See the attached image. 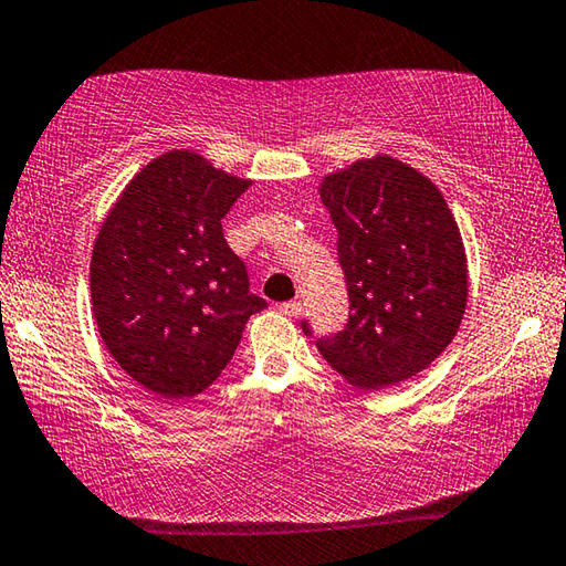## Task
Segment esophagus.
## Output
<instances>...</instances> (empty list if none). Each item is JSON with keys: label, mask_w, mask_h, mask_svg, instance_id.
I'll list each match as a JSON object with an SVG mask.
<instances>
[{"label": "esophagus", "mask_w": 566, "mask_h": 566, "mask_svg": "<svg viewBox=\"0 0 566 566\" xmlns=\"http://www.w3.org/2000/svg\"><path fill=\"white\" fill-rule=\"evenodd\" d=\"M280 312L286 314V317H296V314H302V302H284L280 304Z\"/></svg>", "instance_id": "1"}]
</instances>
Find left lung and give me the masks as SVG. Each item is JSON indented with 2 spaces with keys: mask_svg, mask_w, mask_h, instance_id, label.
I'll return each mask as SVG.
<instances>
[{
  "mask_svg": "<svg viewBox=\"0 0 566 566\" xmlns=\"http://www.w3.org/2000/svg\"><path fill=\"white\" fill-rule=\"evenodd\" d=\"M337 227L349 317L339 332L304 334L349 385L375 391L427 369L462 324L467 256L439 189L389 157L361 159L322 181Z\"/></svg>",
  "mask_w": 566,
  "mask_h": 566,
  "instance_id": "1",
  "label": "left lung"
}]
</instances>
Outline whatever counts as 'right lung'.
Segmentation results:
<instances>
[{
  "label": "right lung",
  "mask_w": 566,
  "mask_h": 566,
  "mask_svg": "<svg viewBox=\"0 0 566 566\" xmlns=\"http://www.w3.org/2000/svg\"><path fill=\"white\" fill-rule=\"evenodd\" d=\"M249 187L191 151H167L134 177L92 252V306L119 367L165 399L205 391L266 302L222 219Z\"/></svg>",
  "instance_id": "1"
}]
</instances>
